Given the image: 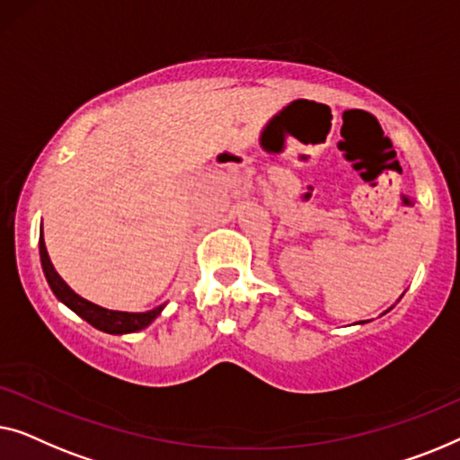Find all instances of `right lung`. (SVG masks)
I'll return each mask as SVG.
<instances>
[{
	"label": "right lung",
	"instance_id": "add662e5",
	"mask_svg": "<svg viewBox=\"0 0 460 460\" xmlns=\"http://www.w3.org/2000/svg\"><path fill=\"white\" fill-rule=\"evenodd\" d=\"M39 256H41V267H43L45 279H48L51 292L56 294L58 300L66 304L73 313L79 314L81 319H85L89 325L100 329V332L114 333V335L139 332V329H146L160 313H163L164 304L163 306H156L154 310H147V313H120V310L102 308V306H98V304L89 302V300H85V297H81L79 294H75L73 289L66 286V281H64L62 277L56 273L54 264H51V261H49L48 248H45V242H43V231H41V237H39Z\"/></svg>",
	"mask_w": 460,
	"mask_h": 460
}]
</instances>
